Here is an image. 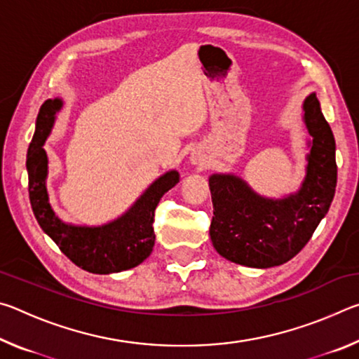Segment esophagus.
Segmentation results:
<instances>
[{
    "label": "esophagus",
    "instance_id": "obj_1",
    "mask_svg": "<svg viewBox=\"0 0 359 359\" xmlns=\"http://www.w3.org/2000/svg\"><path fill=\"white\" fill-rule=\"evenodd\" d=\"M190 163L193 166H196L198 169H204V168L209 166L210 160H209V156L204 150L194 149V150H191V154H190Z\"/></svg>",
    "mask_w": 359,
    "mask_h": 359
}]
</instances>
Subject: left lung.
Returning a JSON list of instances; mask_svg holds the SVG:
<instances>
[{
	"label": "left lung",
	"mask_w": 359,
	"mask_h": 359,
	"mask_svg": "<svg viewBox=\"0 0 359 359\" xmlns=\"http://www.w3.org/2000/svg\"><path fill=\"white\" fill-rule=\"evenodd\" d=\"M302 112L309 154L299 190L267 198L234 172L209 177L212 244L236 264L267 269L287 263L311 241L330 210L337 184L336 141L317 95L304 100Z\"/></svg>",
	"instance_id": "obj_1"
}]
</instances>
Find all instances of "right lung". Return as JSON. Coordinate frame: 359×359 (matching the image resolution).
I'll use <instances>...</instances> for the list:
<instances>
[{
  "instance_id": "add662e5",
  "label": "right lung",
  "mask_w": 359,
  "mask_h": 359,
  "mask_svg": "<svg viewBox=\"0 0 359 359\" xmlns=\"http://www.w3.org/2000/svg\"><path fill=\"white\" fill-rule=\"evenodd\" d=\"M63 100L52 98L41 106L36 131L27 154L28 193L33 214L42 231L72 263L92 274H115L133 269L149 258L155 245L154 217L163 194L179 182L175 169L160 175L145 188L131 208L114 220L87 226L66 223L48 201V156L44 150Z\"/></svg>"
}]
</instances>
